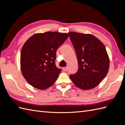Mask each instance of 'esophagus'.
<instances>
[{"label": "esophagus", "mask_w": 125, "mask_h": 125, "mask_svg": "<svg viewBox=\"0 0 125 125\" xmlns=\"http://www.w3.org/2000/svg\"><path fill=\"white\" fill-rule=\"evenodd\" d=\"M63 70H64V71H67V70H68V68H67V67H64V68H63Z\"/></svg>", "instance_id": "34e87169"}]
</instances>
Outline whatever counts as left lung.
Wrapping results in <instances>:
<instances>
[{
	"instance_id": "obj_1",
	"label": "left lung",
	"mask_w": 125,
	"mask_h": 125,
	"mask_svg": "<svg viewBox=\"0 0 125 125\" xmlns=\"http://www.w3.org/2000/svg\"><path fill=\"white\" fill-rule=\"evenodd\" d=\"M76 52L78 69L70 78L82 90H90L100 84L106 76L110 59L104 44L94 35L68 33Z\"/></svg>"
}]
</instances>
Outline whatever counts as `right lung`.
I'll return each mask as SVG.
<instances>
[{
    "mask_svg": "<svg viewBox=\"0 0 125 125\" xmlns=\"http://www.w3.org/2000/svg\"><path fill=\"white\" fill-rule=\"evenodd\" d=\"M68 38L67 33L47 31L30 37L20 55L23 76L31 86L45 90L54 84L61 72L55 65L56 51Z\"/></svg>",
    "mask_w": 125,
    "mask_h": 125,
    "instance_id": "1",
    "label": "right lung"
}]
</instances>
